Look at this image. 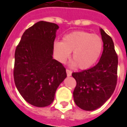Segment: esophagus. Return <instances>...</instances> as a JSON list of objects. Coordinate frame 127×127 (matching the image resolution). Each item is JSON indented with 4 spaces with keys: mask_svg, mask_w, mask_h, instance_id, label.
Instances as JSON below:
<instances>
[{
    "mask_svg": "<svg viewBox=\"0 0 127 127\" xmlns=\"http://www.w3.org/2000/svg\"><path fill=\"white\" fill-rule=\"evenodd\" d=\"M66 75H67V76H71L72 74V72L69 70V69H66Z\"/></svg>",
    "mask_w": 127,
    "mask_h": 127,
    "instance_id": "obj_1",
    "label": "esophagus"
}]
</instances>
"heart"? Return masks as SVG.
<instances>
[{
	"instance_id": "heart-1",
	"label": "heart",
	"mask_w": 127,
	"mask_h": 127,
	"mask_svg": "<svg viewBox=\"0 0 127 127\" xmlns=\"http://www.w3.org/2000/svg\"><path fill=\"white\" fill-rule=\"evenodd\" d=\"M101 36L86 31H75L64 35L62 42L54 43V51L59 62L65 63L72 52L73 65L80 69L91 68L98 61L103 50Z\"/></svg>"
}]
</instances>
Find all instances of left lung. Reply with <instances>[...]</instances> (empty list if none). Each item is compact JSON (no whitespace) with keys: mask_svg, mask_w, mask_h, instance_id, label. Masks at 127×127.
Wrapping results in <instances>:
<instances>
[{"mask_svg":"<svg viewBox=\"0 0 127 127\" xmlns=\"http://www.w3.org/2000/svg\"><path fill=\"white\" fill-rule=\"evenodd\" d=\"M100 31L103 51L98 63L91 69L72 73L77 82L73 91L75 103L86 111L102 106L110 98L117 84L118 61L114 44L103 29Z\"/></svg>","mask_w":127,"mask_h":127,"instance_id":"8db88e82","label":"left lung"}]
</instances>
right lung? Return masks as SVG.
I'll return each instance as SVG.
<instances>
[{"label":"right lung","instance_id":"obj_1","mask_svg":"<svg viewBox=\"0 0 127 127\" xmlns=\"http://www.w3.org/2000/svg\"><path fill=\"white\" fill-rule=\"evenodd\" d=\"M58 26L40 21L26 29L15 52L13 77L22 96L34 106H48L66 78L63 64L53 59Z\"/></svg>","mask_w":127,"mask_h":127}]
</instances>
